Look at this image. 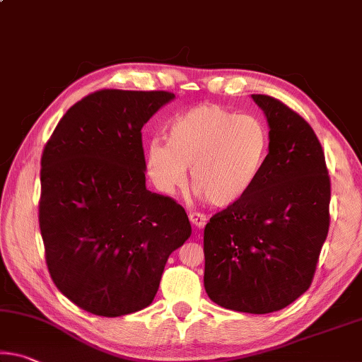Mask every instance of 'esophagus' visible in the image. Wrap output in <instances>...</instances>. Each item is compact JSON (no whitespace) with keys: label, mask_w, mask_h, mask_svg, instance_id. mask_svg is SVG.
<instances>
[{"label":"esophagus","mask_w":362,"mask_h":362,"mask_svg":"<svg viewBox=\"0 0 362 362\" xmlns=\"http://www.w3.org/2000/svg\"><path fill=\"white\" fill-rule=\"evenodd\" d=\"M188 217H190V222L197 228H204L206 222H208V217L202 214V212H197V211H192L190 214H188Z\"/></svg>","instance_id":"1"}]
</instances>
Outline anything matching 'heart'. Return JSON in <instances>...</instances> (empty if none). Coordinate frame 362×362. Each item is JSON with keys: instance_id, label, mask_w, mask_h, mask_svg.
<instances>
[{"instance_id": "b5f03b06", "label": "heart", "mask_w": 362, "mask_h": 362, "mask_svg": "<svg viewBox=\"0 0 362 362\" xmlns=\"http://www.w3.org/2000/svg\"><path fill=\"white\" fill-rule=\"evenodd\" d=\"M145 150V172L159 193L185 185L187 169L198 197L214 206L238 203L251 192L266 164L269 132L259 119L216 105L179 114Z\"/></svg>"}]
</instances>
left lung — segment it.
<instances>
[{
	"label": "left lung",
	"mask_w": 362,
	"mask_h": 362,
	"mask_svg": "<svg viewBox=\"0 0 362 362\" xmlns=\"http://www.w3.org/2000/svg\"><path fill=\"white\" fill-rule=\"evenodd\" d=\"M269 124L266 164L251 192L204 227V288L238 313L280 311L309 288L329 232L322 146L282 101L251 95Z\"/></svg>",
	"instance_id": "obj_1"
}]
</instances>
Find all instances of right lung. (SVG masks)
Wrapping results in <instances>:
<instances>
[{
	"label": "right lung",
	"mask_w": 362,
	"mask_h": 362,
	"mask_svg": "<svg viewBox=\"0 0 362 362\" xmlns=\"http://www.w3.org/2000/svg\"><path fill=\"white\" fill-rule=\"evenodd\" d=\"M175 98L101 90L62 116L42 156L40 230L51 279L83 311L150 306L172 251L190 238L185 209L146 190L141 129Z\"/></svg>",
	"instance_id": "obj_1"
}]
</instances>
